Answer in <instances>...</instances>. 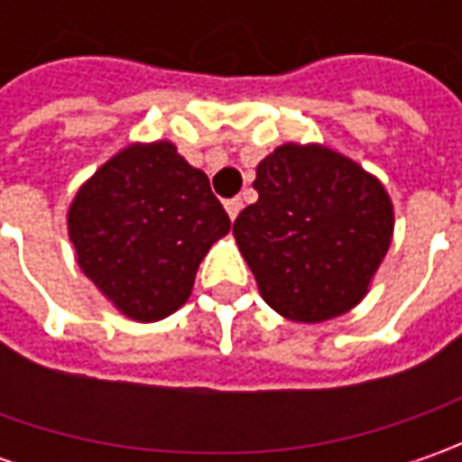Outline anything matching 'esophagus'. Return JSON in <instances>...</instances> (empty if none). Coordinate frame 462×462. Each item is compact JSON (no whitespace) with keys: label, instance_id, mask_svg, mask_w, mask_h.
<instances>
[{"label":"esophagus","instance_id":"34e87169","mask_svg":"<svg viewBox=\"0 0 462 462\" xmlns=\"http://www.w3.org/2000/svg\"><path fill=\"white\" fill-rule=\"evenodd\" d=\"M241 208H244L241 198H231V200H226V213H228V218H231V221H234V218L239 216Z\"/></svg>","mask_w":462,"mask_h":462}]
</instances>
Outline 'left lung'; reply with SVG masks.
Returning a JSON list of instances; mask_svg holds the SVG:
<instances>
[{
  "label": "left lung",
  "mask_w": 462,
  "mask_h": 462,
  "mask_svg": "<svg viewBox=\"0 0 462 462\" xmlns=\"http://www.w3.org/2000/svg\"><path fill=\"white\" fill-rule=\"evenodd\" d=\"M254 189L234 236L264 303L300 324L355 309L393 239L381 180L321 143H282L259 162Z\"/></svg>",
  "instance_id": "obj_1"
}]
</instances>
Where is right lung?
Segmentation results:
<instances>
[{"mask_svg":"<svg viewBox=\"0 0 462 462\" xmlns=\"http://www.w3.org/2000/svg\"><path fill=\"white\" fill-rule=\"evenodd\" d=\"M66 223L81 273L141 324L185 306L203 257L231 231L208 174L171 141L110 156L74 195Z\"/></svg>","mask_w":462,"mask_h":462,"instance_id":"right-lung-1","label":"right lung"}]
</instances>
